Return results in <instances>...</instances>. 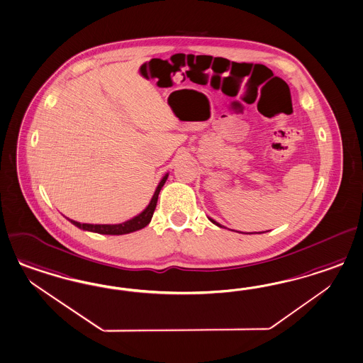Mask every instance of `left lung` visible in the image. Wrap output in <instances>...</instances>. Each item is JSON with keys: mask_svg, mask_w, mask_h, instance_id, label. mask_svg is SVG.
I'll use <instances>...</instances> for the list:
<instances>
[{"mask_svg": "<svg viewBox=\"0 0 363 363\" xmlns=\"http://www.w3.org/2000/svg\"><path fill=\"white\" fill-rule=\"evenodd\" d=\"M209 220H211V222H213V223H214V225H217V226H220V228H223V226H222V225H220V223H218V222H216V220H211V218H209Z\"/></svg>", "mask_w": 363, "mask_h": 363, "instance_id": "1", "label": "left lung"}]
</instances>
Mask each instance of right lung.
<instances>
[{
  "label": "right lung",
  "mask_w": 363,
  "mask_h": 363,
  "mask_svg": "<svg viewBox=\"0 0 363 363\" xmlns=\"http://www.w3.org/2000/svg\"><path fill=\"white\" fill-rule=\"evenodd\" d=\"M167 176H169V174H166V176L161 179V182L158 184V186L155 189L154 196L152 197L150 203L147 205V208L143 210V213H140L138 216H135L132 220L122 222V223H118V225H91V223H79L77 220H70L73 225H76L79 229H82V230L93 231V233H99V234L121 235V234H128V233L140 230V229H143L145 226H147L149 222L152 220L154 210H155V206H157V201H158V194H160L162 186L165 185Z\"/></svg>",
  "instance_id": "add662e5"
}]
</instances>
